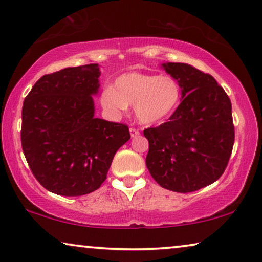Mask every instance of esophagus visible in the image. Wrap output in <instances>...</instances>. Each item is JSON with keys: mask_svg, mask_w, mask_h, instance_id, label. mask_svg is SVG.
I'll use <instances>...</instances> for the list:
<instances>
[{"mask_svg": "<svg viewBox=\"0 0 262 262\" xmlns=\"http://www.w3.org/2000/svg\"><path fill=\"white\" fill-rule=\"evenodd\" d=\"M130 135H131L132 138L137 137V136L139 135V131L136 130V128H134V127H131V128H130Z\"/></svg>", "mask_w": 262, "mask_h": 262, "instance_id": "34e87169", "label": "esophagus"}]
</instances>
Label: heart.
Listing matches in <instances>:
<instances>
[{
    "mask_svg": "<svg viewBox=\"0 0 262 262\" xmlns=\"http://www.w3.org/2000/svg\"><path fill=\"white\" fill-rule=\"evenodd\" d=\"M181 101V87L175 78L138 71L121 74L100 96L102 108L111 117H119L130 105L143 125H155L173 116Z\"/></svg>",
    "mask_w": 262,
    "mask_h": 262,
    "instance_id": "heart-1",
    "label": "heart"
}]
</instances>
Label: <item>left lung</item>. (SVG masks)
Masks as SVG:
<instances>
[{"instance_id": "8db88e82", "label": "left lung", "mask_w": 262, "mask_h": 262, "mask_svg": "<svg viewBox=\"0 0 262 262\" xmlns=\"http://www.w3.org/2000/svg\"><path fill=\"white\" fill-rule=\"evenodd\" d=\"M178 81L181 102L169 121L144 130L145 163L161 187L188 193L213 184L230 159L235 131L231 102L209 74L186 63H162Z\"/></svg>"}]
</instances>
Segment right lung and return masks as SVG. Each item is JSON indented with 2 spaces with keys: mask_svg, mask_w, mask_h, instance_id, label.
Listing matches in <instances>:
<instances>
[{
  "mask_svg": "<svg viewBox=\"0 0 262 262\" xmlns=\"http://www.w3.org/2000/svg\"><path fill=\"white\" fill-rule=\"evenodd\" d=\"M100 75L99 64L44 75L24 101L25 157L42 187L56 194L98 189L118 149L130 139L126 125L94 117Z\"/></svg>",
  "mask_w": 262,
  "mask_h": 262,
  "instance_id": "obj_1",
  "label": "right lung"
}]
</instances>
